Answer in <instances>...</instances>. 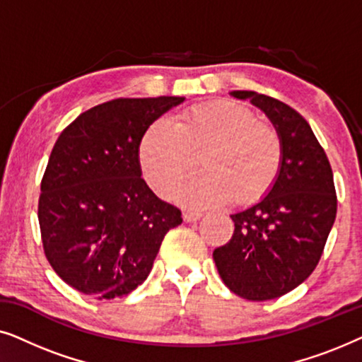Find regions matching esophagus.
<instances>
[{
    "label": "esophagus",
    "mask_w": 362,
    "mask_h": 362,
    "mask_svg": "<svg viewBox=\"0 0 362 362\" xmlns=\"http://www.w3.org/2000/svg\"><path fill=\"white\" fill-rule=\"evenodd\" d=\"M202 217L201 212H196V211H185L182 212V219H185L186 222H196L199 221Z\"/></svg>",
    "instance_id": "esophagus-1"
}]
</instances>
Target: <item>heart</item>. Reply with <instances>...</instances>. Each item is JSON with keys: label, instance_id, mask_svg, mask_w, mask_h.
<instances>
[{"label": "heart", "instance_id": "obj_1", "mask_svg": "<svg viewBox=\"0 0 362 362\" xmlns=\"http://www.w3.org/2000/svg\"><path fill=\"white\" fill-rule=\"evenodd\" d=\"M140 166L158 194L171 196L196 170L204 173L176 192L185 206L207 207L259 201L274 187L284 161L279 132L257 122L255 113L237 103L216 100L182 110L173 125L158 118L140 141Z\"/></svg>", "mask_w": 362, "mask_h": 362}]
</instances>
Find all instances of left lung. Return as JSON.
Listing matches in <instances>:
<instances>
[{
	"mask_svg": "<svg viewBox=\"0 0 362 362\" xmlns=\"http://www.w3.org/2000/svg\"><path fill=\"white\" fill-rule=\"evenodd\" d=\"M230 95L249 98L269 117L281 138L284 161L264 199L230 216L232 239L212 257L235 295L274 300L303 284L318 265L336 219L333 171L308 122L290 105L252 90Z\"/></svg>",
	"mask_w": 362,
	"mask_h": 362,
	"instance_id": "left-lung-1",
	"label": "left lung"
}]
</instances>
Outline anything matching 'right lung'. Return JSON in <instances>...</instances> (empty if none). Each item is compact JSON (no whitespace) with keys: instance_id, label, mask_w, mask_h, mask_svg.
<instances>
[{"instance_id":"right-lung-1","label":"right lung","mask_w":362,"mask_h":362,"mask_svg":"<svg viewBox=\"0 0 362 362\" xmlns=\"http://www.w3.org/2000/svg\"><path fill=\"white\" fill-rule=\"evenodd\" d=\"M185 97L115 98L57 138L41 181L39 227L49 264L72 288L122 298L150 275L166 232L182 222L141 177L146 128Z\"/></svg>"}]
</instances>
